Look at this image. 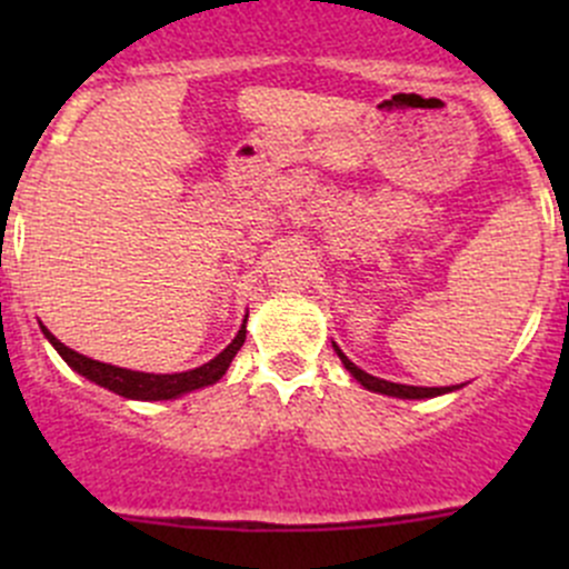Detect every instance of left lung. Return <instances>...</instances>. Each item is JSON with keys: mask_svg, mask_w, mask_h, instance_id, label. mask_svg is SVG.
Wrapping results in <instances>:
<instances>
[{"mask_svg": "<svg viewBox=\"0 0 569 569\" xmlns=\"http://www.w3.org/2000/svg\"><path fill=\"white\" fill-rule=\"evenodd\" d=\"M332 349L338 352V358H341L343 369L349 371V375L355 377V380L360 382L363 388H369V391L375 393H386V396H396V399H432V396H440V393H449V391H457L455 386L451 388H418V386H399V382H388V380H380V377H371L366 375L363 369H358V366L352 363V360L347 358V355L341 352V349L332 343Z\"/></svg>", "mask_w": 569, "mask_h": 569, "instance_id": "obj_1", "label": "left lung"}]
</instances>
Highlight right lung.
<instances>
[{
	"mask_svg": "<svg viewBox=\"0 0 569 569\" xmlns=\"http://www.w3.org/2000/svg\"><path fill=\"white\" fill-rule=\"evenodd\" d=\"M43 336L49 338L51 347L60 352V358L71 366L77 375H82L84 380L96 382V386L107 388V391L123 396V399H140V401H162V399H176V396L198 391V388L214 386L222 375L228 371L231 360L237 358V352L242 349L244 343V332H248V319L244 325L239 327L237 338L217 355L214 360L209 363L198 366L192 371H181V375H146V371H131V369H120V366H109L101 363V360L88 358V355H79L73 349H68L66 343L57 341L43 325H40Z\"/></svg>",
	"mask_w": 569,
	"mask_h": 569,
	"instance_id": "right-lung-1",
	"label": "right lung"
}]
</instances>
